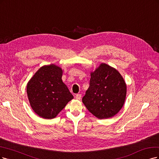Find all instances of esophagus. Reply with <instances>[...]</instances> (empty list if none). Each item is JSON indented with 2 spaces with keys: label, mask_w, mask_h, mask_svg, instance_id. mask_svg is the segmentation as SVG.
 Here are the masks:
<instances>
[{
  "label": "esophagus",
  "mask_w": 159,
  "mask_h": 159,
  "mask_svg": "<svg viewBox=\"0 0 159 159\" xmlns=\"http://www.w3.org/2000/svg\"><path fill=\"white\" fill-rule=\"evenodd\" d=\"M81 97H82V94H77L76 95V96H75V98H76V99H78V100H80V98H81Z\"/></svg>",
  "instance_id": "obj_1"
}]
</instances>
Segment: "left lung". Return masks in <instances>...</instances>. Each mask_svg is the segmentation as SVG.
<instances>
[{"label":"left lung","instance_id":"8db88e82","mask_svg":"<svg viewBox=\"0 0 159 159\" xmlns=\"http://www.w3.org/2000/svg\"><path fill=\"white\" fill-rule=\"evenodd\" d=\"M90 86L83 98L86 108L98 119L114 116L122 108L125 100L127 86L115 68L101 63L90 72Z\"/></svg>","mask_w":159,"mask_h":159}]
</instances>
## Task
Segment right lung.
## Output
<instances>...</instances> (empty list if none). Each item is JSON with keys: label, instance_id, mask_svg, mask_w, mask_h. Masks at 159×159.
<instances>
[{"label": "right lung", "instance_id": "1", "mask_svg": "<svg viewBox=\"0 0 159 159\" xmlns=\"http://www.w3.org/2000/svg\"><path fill=\"white\" fill-rule=\"evenodd\" d=\"M62 75L59 66L44 65L28 81L26 90L30 106L42 118H54L74 98L63 82Z\"/></svg>", "mask_w": 159, "mask_h": 159}]
</instances>
